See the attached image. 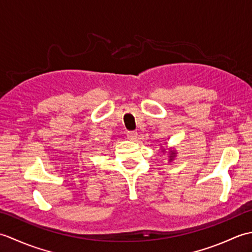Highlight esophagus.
I'll use <instances>...</instances> for the list:
<instances>
[{"mask_svg":"<svg viewBox=\"0 0 252 252\" xmlns=\"http://www.w3.org/2000/svg\"><path fill=\"white\" fill-rule=\"evenodd\" d=\"M126 136L129 137V140H131V141H135L136 138H137V132H135V131H130V132H127V133H126Z\"/></svg>","mask_w":252,"mask_h":252,"instance_id":"34e87169","label":"esophagus"}]
</instances>
